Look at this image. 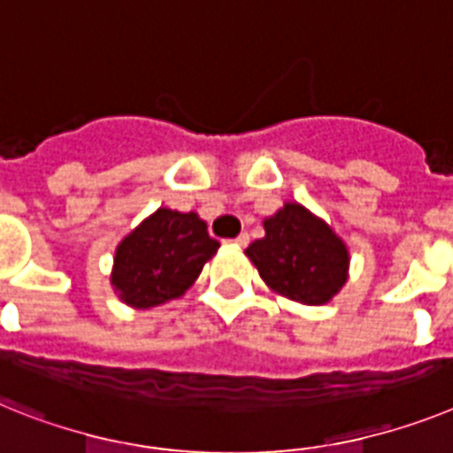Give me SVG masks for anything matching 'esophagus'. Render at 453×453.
<instances>
[{
    "instance_id": "esophagus-1",
    "label": "esophagus",
    "mask_w": 453,
    "mask_h": 453,
    "mask_svg": "<svg viewBox=\"0 0 453 453\" xmlns=\"http://www.w3.org/2000/svg\"><path fill=\"white\" fill-rule=\"evenodd\" d=\"M233 244H237V246H246V244H249V234L242 233V234H239V237H234V239H233Z\"/></svg>"
}]
</instances>
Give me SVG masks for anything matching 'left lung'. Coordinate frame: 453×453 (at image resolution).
Returning <instances> with one entry per match:
<instances>
[{"label":"left lung","instance_id":"obj_1","mask_svg":"<svg viewBox=\"0 0 453 453\" xmlns=\"http://www.w3.org/2000/svg\"><path fill=\"white\" fill-rule=\"evenodd\" d=\"M262 280L288 299L320 306L348 280V249L302 204L265 220V237L246 249Z\"/></svg>","mask_w":453,"mask_h":453}]
</instances>
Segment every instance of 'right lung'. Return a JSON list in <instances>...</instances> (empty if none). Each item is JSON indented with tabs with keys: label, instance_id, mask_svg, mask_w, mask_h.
Returning a JSON list of instances; mask_svg holds the SVG:
<instances>
[{
	"label": "right lung",
	"instance_id": "obj_1",
	"mask_svg": "<svg viewBox=\"0 0 453 453\" xmlns=\"http://www.w3.org/2000/svg\"><path fill=\"white\" fill-rule=\"evenodd\" d=\"M197 214L158 209L117 249L112 285L135 309H151L184 295L219 250Z\"/></svg>",
	"mask_w": 453,
	"mask_h": 453
}]
</instances>
